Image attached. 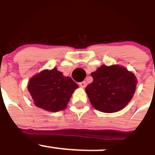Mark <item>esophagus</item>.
I'll use <instances>...</instances> for the list:
<instances>
[{
	"instance_id": "34e87169",
	"label": "esophagus",
	"mask_w": 155,
	"mask_h": 155,
	"mask_svg": "<svg viewBox=\"0 0 155 155\" xmlns=\"http://www.w3.org/2000/svg\"><path fill=\"white\" fill-rule=\"evenodd\" d=\"M79 86L82 88H85L86 86V81H83V82H81V83H79Z\"/></svg>"
}]
</instances>
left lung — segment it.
<instances>
[{
  "instance_id": "obj_1",
  "label": "left lung",
  "mask_w": 155,
  "mask_h": 155,
  "mask_svg": "<svg viewBox=\"0 0 155 155\" xmlns=\"http://www.w3.org/2000/svg\"><path fill=\"white\" fill-rule=\"evenodd\" d=\"M93 83L86 93L93 107L104 113H114L124 108L135 93L134 74L120 65H102L91 73Z\"/></svg>"
}]
</instances>
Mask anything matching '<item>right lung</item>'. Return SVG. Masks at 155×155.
<instances>
[{"label":"right lung","instance_id":"add662e5","mask_svg":"<svg viewBox=\"0 0 155 155\" xmlns=\"http://www.w3.org/2000/svg\"><path fill=\"white\" fill-rule=\"evenodd\" d=\"M78 87L70 77L63 76L56 68L35 75L28 84L35 105L50 112L66 108L72 93Z\"/></svg>","mask_w":155,"mask_h":155}]
</instances>
